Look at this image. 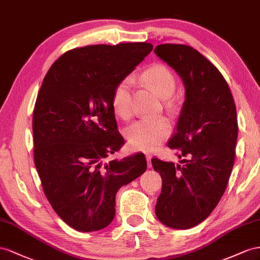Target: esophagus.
I'll list each match as a JSON object with an SVG mask.
<instances>
[{"mask_svg":"<svg viewBox=\"0 0 260 260\" xmlns=\"http://www.w3.org/2000/svg\"><path fill=\"white\" fill-rule=\"evenodd\" d=\"M146 159H147V165H148V168H151L152 165H151V159H152V155L150 153H146Z\"/></svg>","mask_w":260,"mask_h":260,"instance_id":"1","label":"esophagus"}]
</instances>
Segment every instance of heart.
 Wrapping results in <instances>:
<instances>
[{
    "instance_id": "obj_1",
    "label": "heart",
    "mask_w": 260,
    "mask_h": 260,
    "mask_svg": "<svg viewBox=\"0 0 260 260\" xmlns=\"http://www.w3.org/2000/svg\"><path fill=\"white\" fill-rule=\"evenodd\" d=\"M142 79L152 87L161 98L171 97L175 90V78L172 72L163 64H154L147 69ZM134 79L131 76L123 78L112 93V108L114 112L122 118H128L133 114L132 89ZM171 124L166 117L155 120H140L132 124L126 129V137L129 145L136 150L150 151L158 148L167 138Z\"/></svg>"
}]
</instances>
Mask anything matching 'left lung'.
<instances>
[{"label":"left lung","instance_id":"8db88e82","mask_svg":"<svg viewBox=\"0 0 260 260\" xmlns=\"http://www.w3.org/2000/svg\"><path fill=\"white\" fill-rule=\"evenodd\" d=\"M154 53L179 74L185 101L176 133L168 147L180 152L181 165L151 160L162 179L155 216L171 229H190L216 208L231 175L237 139L233 95L210 61L185 44H159Z\"/></svg>","mask_w":260,"mask_h":260}]
</instances>
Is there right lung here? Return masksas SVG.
Wrapping results in <instances>:
<instances>
[{
    "label": "right lung",
    "mask_w": 260,
    "mask_h": 260,
    "mask_svg": "<svg viewBox=\"0 0 260 260\" xmlns=\"http://www.w3.org/2000/svg\"><path fill=\"white\" fill-rule=\"evenodd\" d=\"M152 48L134 42L73 49L42 81L32 116L35 166L52 208L77 231L108 226L117 190L146 171L142 152L107 158L124 144L112 108L114 88Z\"/></svg>",
    "instance_id": "right-lung-1"
}]
</instances>
